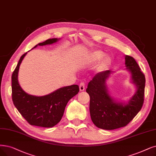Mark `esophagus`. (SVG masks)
<instances>
[{
  "label": "esophagus",
  "mask_w": 156,
  "mask_h": 156,
  "mask_svg": "<svg viewBox=\"0 0 156 156\" xmlns=\"http://www.w3.org/2000/svg\"><path fill=\"white\" fill-rule=\"evenodd\" d=\"M85 89V84L84 82L80 83L79 84V90L80 91H84Z\"/></svg>",
  "instance_id": "esophagus-1"
}]
</instances>
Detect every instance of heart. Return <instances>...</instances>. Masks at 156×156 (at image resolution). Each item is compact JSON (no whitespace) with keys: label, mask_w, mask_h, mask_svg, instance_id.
I'll return each mask as SVG.
<instances>
[{"label":"heart","mask_w":156,"mask_h":156,"mask_svg":"<svg viewBox=\"0 0 156 156\" xmlns=\"http://www.w3.org/2000/svg\"><path fill=\"white\" fill-rule=\"evenodd\" d=\"M105 53L102 51H95L91 52L88 56V61L90 63H95L101 60L104 57ZM113 58L111 56H107L104 58L97 66V71L102 72L107 70L113 63Z\"/></svg>","instance_id":"heart-1"}]
</instances>
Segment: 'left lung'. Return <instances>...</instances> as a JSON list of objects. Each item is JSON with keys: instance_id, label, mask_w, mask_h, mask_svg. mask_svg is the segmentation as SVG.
<instances>
[{"instance_id": "left-lung-1", "label": "left lung", "mask_w": 156, "mask_h": 156, "mask_svg": "<svg viewBox=\"0 0 156 156\" xmlns=\"http://www.w3.org/2000/svg\"><path fill=\"white\" fill-rule=\"evenodd\" d=\"M126 66L131 74L136 92L126 104L116 102L108 93L106 80L113 72L106 70L98 73L88 83L86 92L90 97V112L95 125L105 130H113L126 126L141 110L144 102L145 77L135 59L126 55Z\"/></svg>"}]
</instances>
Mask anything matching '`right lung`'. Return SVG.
Instances as JSON below:
<instances>
[{"mask_svg": "<svg viewBox=\"0 0 156 156\" xmlns=\"http://www.w3.org/2000/svg\"><path fill=\"white\" fill-rule=\"evenodd\" d=\"M59 40L48 39L37 44L32 49L38 45L52 44ZM27 53L22 55L12 74V100L16 108L30 125L52 127L61 120L68 102L79 91V86L73 84L63 87L45 96L37 97L28 94L22 89L18 80L20 65Z\"/></svg>", "mask_w": 156, "mask_h": 156, "instance_id": "obj_1", "label": "right lung"}]
</instances>
